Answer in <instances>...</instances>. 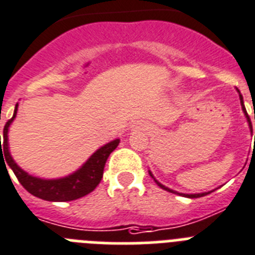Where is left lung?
I'll return each mask as SVG.
<instances>
[{
    "instance_id": "1",
    "label": "left lung",
    "mask_w": 255,
    "mask_h": 255,
    "mask_svg": "<svg viewBox=\"0 0 255 255\" xmlns=\"http://www.w3.org/2000/svg\"><path fill=\"white\" fill-rule=\"evenodd\" d=\"M237 92H239V93H240V91H239V89H237ZM240 102H241V108H243L244 114H245V117H247V119H248V123H249L250 131L253 132V127H252V122H250V118H249V115H248V113H247V109H245V106H244V100H243V96H241V93H240ZM254 119H255V115H254ZM149 174H150V176L153 177V179H154L153 174H151L150 171H149ZM154 181H155V183L158 184V187H160V188H162V189L167 190V192H171V193L180 194V196H184V197H189V198H198V197H204V196H206V194H209V193H211V192H213V190H211V192H205V193H196V194H184V193H177V192H175V190H172V189H170V188H167V187H164V185H162V184H160L159 181H158V180H155V179H154Z\"/></svg>"
}]
</instances>
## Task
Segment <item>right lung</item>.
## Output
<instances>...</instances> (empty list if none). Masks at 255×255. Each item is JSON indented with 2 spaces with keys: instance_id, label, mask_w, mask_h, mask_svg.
<instances>
[{
  "instance_id": "right-lung-1",
  "label": "right lung",
  "mask_w": 255,
  "mask_h": 255,
  "mask_svg": "<svg viewBox=\"0 0 255 255\" xmlns=\"http://www.w3.org/2000/svg\"><path fill=\"white\" fill-rule=\"evenodd\" d=\"M16 111H18V104L15 105L12 118L6 122L5 127H3V141H2V145L0 141V151L1 155V150H4L5 158H3L4 155L2 156V159H5L3 163L6 162L8 167L11 168L15 176L18 177L19 183L24 187V189L28 190L29 193L35 197L45 201H51V202L74 201L93 192L101 181L105 163H106L109 155L111 154V151L115 150V147L119 145L121 140L117 138V140L110 141L109 144L100 147L97 151L92 154L91 158L78 171H75L74 174L61 177V179H40V177L28 175L24 170L19 167L8 151L7 132L10 124L16 117Z\"/></svg>"
}]
</instances>
